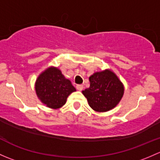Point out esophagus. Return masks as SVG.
Listing matches in <instances>:
<instances>
[{
	"instance_id": "1",
	"label": "esophagus",
	"mask_w": 160,
	"mask_h": 160,
	"mask_svg": "<svg viewBox=\"0 0 160 160\" xmlns=\"http://www.w3.org/2000/svg\"><path fill=\"white\" fill-rule=\"evenodd\" d=\"M77 89L78 90H80V91H81V90L83 89V85H80V84L77 85Z\"/></svg>"
}]
</instances>
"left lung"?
I'll return each mask as SVG.
<instances>
[{
	"label": "left lung",
	"instance_id": "1",
	"mask_svg": "<svg viewBox=\"0 0 160 160\" xmlns=\"http://www.w3.org/2000/svg\"><path fill=\"white\" fill-rule=\"evenodd\" d=\"M90 85L82 91L90 107L98 112L114 108L122 99L124 87L117 76L111 70L97 72L90 76Z\"/></svg>",
	"mask_w": 160,
	"mask_h": 160
}]
</instances>
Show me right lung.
<instances>
[{"mask_svg":"<svg viewBox=\"0 0 160 160\" xmlns=\"http://www.w3.org/2000/svg\"><path fill=\"white\" fill-rule=\"evenodd\" d=\"M35 91L40 101L50 108L57 109L66 104L67 98L76 91L70 80L55 67L42 72L35 83Z\"/></svg>","mask_w":160,"mask_h":160,"instance_id":"right-lung-1","label":"right lung"}]
</instances>
